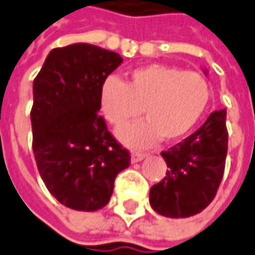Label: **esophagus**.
Here are the masks:
<instances>
[{"label":"esophagus","instance_id":"34e87169","mask_svg":"<svg viewBox=\"0 0 255 255\" xmlns=\"http://www.w3.org/2000/svg\"><path fill=\"white\" fill-rule=\"evenodd\" d=\"M144 158H146V154H141V152H132L131 154V162H141Z\"/></svg>","mask_w":255,"mask_h":255}]
</instances>
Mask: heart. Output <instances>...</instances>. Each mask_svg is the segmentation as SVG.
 <instances>
[{
    "label": "heart",
    "instance_id": "b5f03b06",
    "mask_svg": "<svg viewBox=\"0 0 255 255\" xmlns=\"http://www.w3.org/2000/svg\"><path fill=\"white\" fill-rule=\"evenodd\" d=\"M210 101L206 79L196 72H183L168 65L151 63L136 67L124 83L109 76L100 87V107L116 127L138 119L145 121L123 128L119 138L134 148L151 146L163 138L175 142L198 126Z\"/></svg>",
    "mask_w": 255,
    "mask_h": 255
}]
</instances>
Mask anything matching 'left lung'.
<instances>
[{"mask_svg": "<svg viewBox=\"0 0 255 255\" xmlns=\"http://www.w3.org/2000/svg\"><path fill=\"white\" fill-rule=\"evenodd\" d=\"M226 154L227 128L223 109L213 111L198 131L161 154L168 171L149 190L151 207L172 219L200 213L215 199L223 178Z\"/></svg>", "mask_w": 255, "mask_h": 255, "instance_id": "1", "label": "left lung"}]
</instances>
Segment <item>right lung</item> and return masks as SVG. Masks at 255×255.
<instances>
[{"label":"right lung","mask_w":255,"mask_h":255,"mask_svg":"<svg viewBox=\"0 0 255 255\" xmlns=\"http://www.w3.org/2000/svg\"><path fill=\"white\" fill-rule=\"evenodd\" d=\"M119 53L90 43L52 49L33 80V155L40 178L63 206L96 212L131 163L100 111V87L121 65Z\"/></svg>","instance_id":"add662e5"}]
</instances>
